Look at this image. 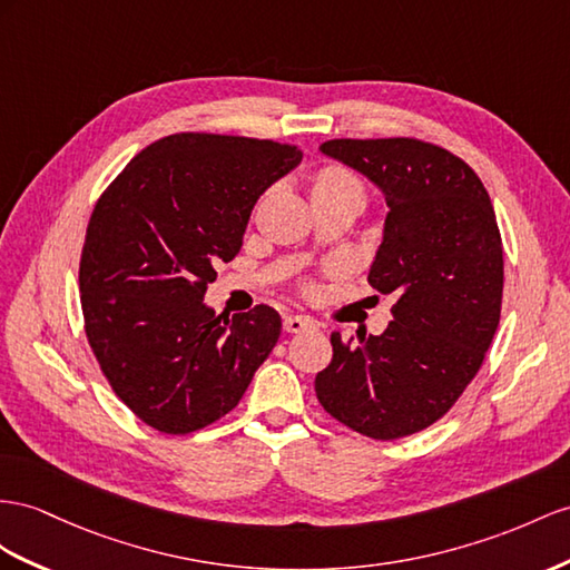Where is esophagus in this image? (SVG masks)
Wrapping results in <instances>:
<instances>
[{"label": "esophagus", "mask_w": 570, "mask_h": 570, "mask_svg": "<svg viewBox=\"0 0 570 570\" xmlns=\"http://www.w3.org/2000/svg\"><path fill=\"white\" fill-rule=\"evenodd\" d=\"M311 327H315V323L311 317H305V315H286L284 317V330L286 332H303V330H311Z\"/></svg>", "instance_id": "34e87169"}]
</instances>
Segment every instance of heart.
I'll return each instance as SVG.
<instances>
[{"label":"heart","mask_w":570,"mask_h":570,"mask_svg":"<svg viewBox=\"0 0 570 570\" xmlns=\"http://www.w3.org/2000/svg\"><path fill=\"white\" fill-rule=\"evenodd\" d=\"M323 185H356V180L352 175L340 170V168H327L317 175V183L315 187H323Z\"/></svg>","instance_id":"b5f03b06"}]
</instances>
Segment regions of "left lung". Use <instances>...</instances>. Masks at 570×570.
<instances>
[{
	"label": "left lung",
	"mask_w": 570,
	"mask_h": 570,
	"mask_svg": "<svg viewBox=\"0 0 570 570\" xmlns=\"http://www.w3.org/2000/svg\"><path fill=\"white\" fill-rule=\"evenodd\" d=\"M320 151L381 189L387 216L368 284L392 294L383 334L332 332L315 395L344 426L395 441L431 426L472 383L501 317L503 247L487 187L419 139H332Z\"/></svg>",
	"instance_id": "left-lung-1"
}]
</instances>
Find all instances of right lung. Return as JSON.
<instances>
[{"instance_id": "obj_1", "label": "right lung", "mask_w": 570, "mask_h": 570, "mask_svg": "<svg viewBox=\"0 0 570 570\" xmlns=\"http://www.w3.org/2000/svg\"><path fill=\"white\" fill-rule=\"evenodd\" d=\"M298 164L288 144L183 132L146 146L98 199L79 267L86 337L144 424L173 435L214 424L272 354L279 313L216 317L204 294L257 199Z\"/></svg>"}]
</instances>
